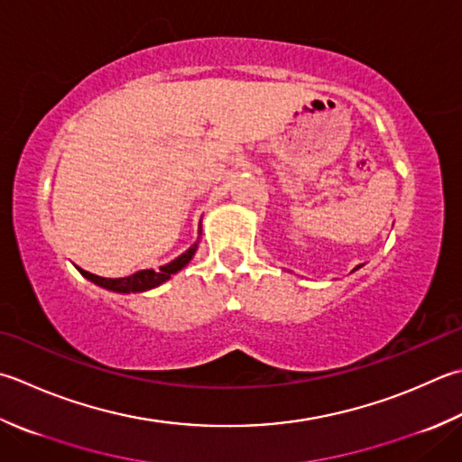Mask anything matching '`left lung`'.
I'll return each instance as SVG.
<instances>
[{"instance_id":"1","label":"left lung","mask_w":462,"mask_h":462,"mask_svg":"<svg viewBox=\"0 0 462 462\" xmlns=\"http://www.w3.org/2000/svg\"><path fill=\"white\" fill-rule=\"evenodd\" d=\"M358 268H363V264H358V266H356L355 270H352V273H356V270H358Z\"/></svg>"}]
</instances>
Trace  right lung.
I'll return each mask as SVG.
<instances>
[{
  "label": "right lung",
  "instance_id": "1",
  "mask_svg": "<svg viewBox=\"0 0 462 462\" xmlns=\"http://www.w3.org/2000/svg\"><path fill=\"white\" fill-rule=\"evenodd\" d=\"M200 234H202V226H200V230H198V240L192 244V246H189L184 254H180L178 258L168 262V264L160 266V270H152V268L140 270V273L125 276V278H102L97 274L88 273V270H81V268H78V270L81 273V276H86L89 280V282L102 286V288H106V291L120 292V294L146 292V291H152V288H158L164 282H168L171 276L178 274L180 270L189 264V260L194 258L196 250H198V244H200Z\"/></svg>",
  "mask_w": 462,
  "mask_h": 462
}]
</instances>
